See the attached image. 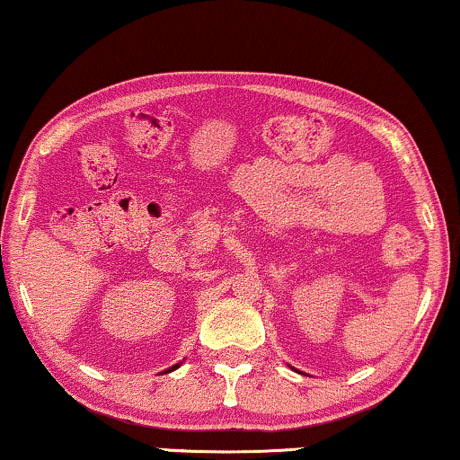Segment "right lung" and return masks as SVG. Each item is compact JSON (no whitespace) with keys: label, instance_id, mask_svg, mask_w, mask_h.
<instances>
[{"label":"right lung","instance_id":"add662e5","mask_svg":"<svg viewBox=\"0 0 460 460\" xmlns=\"http://www.w3.org/2000/svg\"><path fill=\"white\" fill-rule=\"evenodd\" d=\"M176 368H179V364H176V366H172V368H171V370H166V372H172V370H176Z\"/></svg>","mask_w":460,"mask_h":460}]
</instances>
